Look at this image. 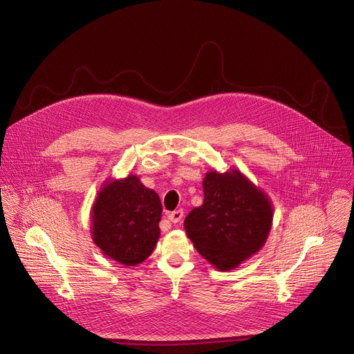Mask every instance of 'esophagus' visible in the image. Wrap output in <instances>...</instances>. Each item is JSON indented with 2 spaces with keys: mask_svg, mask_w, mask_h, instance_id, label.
Returning a JSON list of instances; mask_svg holds the SVG:
<instances>
[{
  "mask_svg": "<svg viewBox=\"0 0 354 354\" xmlns=\"http://www.w3.org/2000/svg\"><path fill=\"white\" fill-rule=\"evenodd\" d=\"M182 218H183V210H180V209L168 214V220L171 223H179Z\"/></svg>",
  "mask_w": 354,
  "mask_h": 354,
  "instance_id": "1",
  "label": "esophagus"
}]
</instances>
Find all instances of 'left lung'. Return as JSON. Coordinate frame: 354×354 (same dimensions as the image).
Segmentation results:
<instances>
[{
  "mask_svg": "<svg viewBox=\"0 0 354 354\" xmlns=\"http://www.w3.org/2000/svg\"><path fill=\"white\" fill-rule=\"evenodd\" d=\"M203 190V205L187 214L185 231L201 257L228 272L266 243L274 214L272 198L238 168L209 171Z\"/></svg>",
  "mask_w": 354,
  "mask_h": 354,
  "instance_id": "1",
  "label": "left lung"
}]
</instances>
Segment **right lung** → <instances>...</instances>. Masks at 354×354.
<instances>
[{"label":"right lung","mask_w":354,"mask_h":354,"mask_svg":"<svg viewBox=\"0 0 354 354\" xmlns=\"http://www.w3.org/2000/svg\"><path fill=\"white\" fill-rule=\"evenodd\" d=\"M162 205L140 178L106 179L91 209V236L105 257L124 266L142 263L157 246Z\"/></svg>","instance_id":"right-lung-1"}]
</instances>
